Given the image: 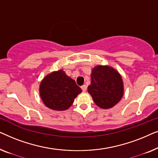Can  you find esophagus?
Segmentation results:
<instances>
[{
  "label": "esophagus",
  "mask_w": 158,
  "mask_h": 158,
  "mask_svg": "<svg viewBox=\"0 0 158 158\" xmlns=\"http://www.w3.org/2000/svg\"><path fill=\"white\" fill-rule=\"evenodd\" d=\"M81 89L83 90V91H86V90H87V86H86L85 85H82L81 86Z\"/></svg>",
  "instance_id": "obj_1"
}]
</instances>
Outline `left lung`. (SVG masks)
I'll return each instance as SVG.
<instances>
[{
  "instance_id": "1",
  "label": "left lung",
  "mask_w": 158,
  "mask_h": 158,
  "mask_svg": "<svg viewBox=\"0 0 158 158\" xmlns=\"http://www.w3.org/2000/svg\"><path fill=\"white\" fill-rule=\"evenodd\" d=\"M90 77L88 91L98 106L110 109L122 99L124 94L122 78L113 68L97 65L92 70Z\"/></svg>"
}]
</instances>
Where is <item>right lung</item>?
Instances as JSON below:
<instances>
[{
  "mask_svg": "<svg viewBox=\"0 0 158 158\" xmlns=\"http://www.w3.org/2000/svg\"><path fill=\"white\" fill-rule=\"evenodd\" d=\"M82 92L74 80L62 70L47 75L40 86L41 98L44 105L55 111L69 109L74 99Z\"/></svg>",
  "mask_w": 158,
  "mask_h": 158,
  "instance_id": "obj_1",
  "label": "right lung"
}]
</instances>
